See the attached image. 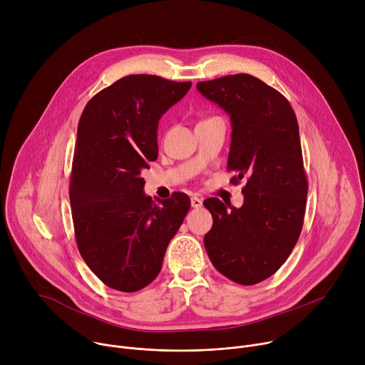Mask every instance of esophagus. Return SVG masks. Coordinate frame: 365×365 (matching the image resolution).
Masks as SVG:
<instances>
[{
    "instance_id": "esophagus-1",
    "label": "esophagus",
    "mask_w": 365,
    "mask_h": 365,
    "mask_svg": "<svg viewBox=\"0 0 365 365\" xmlns=\"http://www.w3.org/2000/svg\"><path fill=\"white\" fill-rule=\"evenodd\" d=\"M190 203H192V207H196V210H199V207L202 206V199L197 197V196H192Z\"/></svg>"
}]
</instances>
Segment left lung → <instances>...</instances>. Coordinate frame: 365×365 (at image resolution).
Listing matches in <instances>:
<instances>
[{
	"label": "left lung",
	"mask_w": 365,
	"mask_h": 365,
	"mask_svg": "<svg viewBox=\"0 0 365 365\" xmlns=\"http://www.w3.org/2000/svg\"><path fill=\"white\" fill-rule=\"evenodd\" d=\"M196 88L230 115L231 182L247 180L241 207L217 197L203 202L214 218L205 248L221 274L257 284L283 266L303 227L307 179L297 120L279 91L247 73L197 82Z\"/></svg>",
	"instance_id": "obj_1"
}]
</instances>
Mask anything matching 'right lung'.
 Segmentation results:
<instances>
[{
  "mask_svg": "<svg viewBox=\"0 0 365 365\" xmlns=\"http://www.w3.org/2000/svg\"><path fill=\"white\" fill-rule=\"evenodd\" d=\"M190 85L128 75L98 92L81 115L69 187L75 237L88 267L111 289L131 293L158 277L190 207L182 192L155 203L141 178L158 159L159 120Z\"/></svg>",
  "mask_w": 365,
  "mask_h": 365,
  "instance_id": "1",
  "label": "right lung"
}]
</instances>
